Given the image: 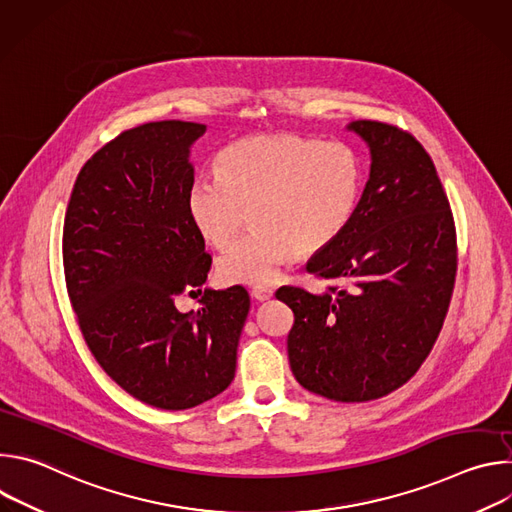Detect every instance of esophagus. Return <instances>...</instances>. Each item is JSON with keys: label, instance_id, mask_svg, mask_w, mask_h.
Returning <instances> with one entry per match:
<instances>
[{"label": "esophagus", "instance_id": "34e87169", "mask_svg": "<svg viewBox=\"0 0 512 512\" xmlns=\"http://www.w3.org/2000/svg\"><path fill=\"white\" fill-rule=\"evenodd\" d=\"M251 296H253L257 302H265V300H269V298L273 296V289H271L269 285H255V287L251 289Z\"/></svg>", "mask_w": 512, "mask_h": 512}]
</instances>
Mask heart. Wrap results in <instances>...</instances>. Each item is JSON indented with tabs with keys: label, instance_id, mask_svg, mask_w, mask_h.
Masks as SVG:
<instances>
[{
	"label": "heart",
	"instance_id": "1",
	"mask_svg": "<svg viewBox=\"0 0 512 512\" xmlns=\"http://www.w3.org/2000/svg\"><path fill=\"white\" fill-rule=\"evenodd\" d=\"M362 194V164L340 141L259 133L233 141L216 158V176H198L186 212L198 237L227 247L216 261L227 285H269L296 255H316L350 227Z\"/></svg>",
	"mask_w": 512,
	"mask_h": 512
}]
</instances>
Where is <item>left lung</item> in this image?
Listing matches in <instances>:
<instances>
[{
	"label": "left lung",
	"instance_id": "8db88e82",
	"mask_svg": "<svg viewBox=\"0 0 512 512\" xmlns=\"http://www.w3.org/2000/svg\"><path fill=\"white\" fill-rule=\"evenodd\" d=\"M371 152V172L344 235L306 269L344 281L332 297L283 285L275 298L294 310L287 334L298 383L354 403L405 385L431 352L456 279V229L448 196L423 145L379 123L346 125Z\"/></svg>",
	"mask_w": 512,
	"mask_h": 512
}]
</instances>
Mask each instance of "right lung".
<instances>
[{"label":"right lung","mask_w":512,"mask_h":512,"mask_svg":"<svg viewBox=\"0 0 512 512\" xmlns=\"http://www.w3.org/2000/svg\"><path fill=\"white\" fill-rule=\"evenodd\" d=\"M204 131L192 121L123 131L83 166L64 216L66 289L91 352L129 395L170 411L231 385L251 308L241 285L204 289L198 312L176 308L212 261L186 212Z\"/></svg>","instance_id":"1"}]
</instances>
